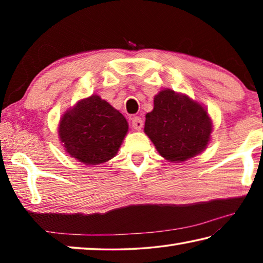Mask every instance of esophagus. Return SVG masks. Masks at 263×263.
Instances as JSON below:
<instances>
[{
  "label": "esophagus",
  "mask_w": 263,
  "mask_h": 263,
  "mask_svg": "<svg viewBox=\"0 0 263 263\" xmlns=\"http://www.w3.org/2000/svg\"><path fill=\"white\" fill-rule=\"evenodd\" d=\"M142 125H144V121L140 117H138V116H136V117L132 118V127L136 128V130H141Z\"/></svg>",
  "instance_id": "1"
}]
</instances>
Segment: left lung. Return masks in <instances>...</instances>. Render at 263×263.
Wrapping results in <instances>:
<instances>
[{"mask_svg":"<svg viewBox=\"0 0 263 263\" xmlns=\"http://www.w3.org/2000/svg\"><path fill=\"white\" fill-rule=\"evenodd\" d=\"M144 131L161 157L183 162L206 148L212 122L206 109L189 96L163 89L146 115Z\"/></svg>","mask_w":263,"mask_h":263,"instance_id":"obj_1","label":"left lung"}]
</instances>
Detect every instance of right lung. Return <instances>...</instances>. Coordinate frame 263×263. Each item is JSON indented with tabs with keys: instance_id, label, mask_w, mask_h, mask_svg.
<instances>
[{
	"instance_id": "add662e5",
	"label": "right lung",
	"mask_w": 263,
	"mask_h": 263,
	"mask_svg": "<svg viewBox=\"0 0 263 263\" xmlns=\"http://www.w3.org/2000/svg\"><path fill=\"white\" fill-rule=\"evenodd\" d=\"M128 124L100 96L79 101L62 116L59 138L70 157L88 166L109 161L117 154Z\"/></svg>"
}]
</instances>
